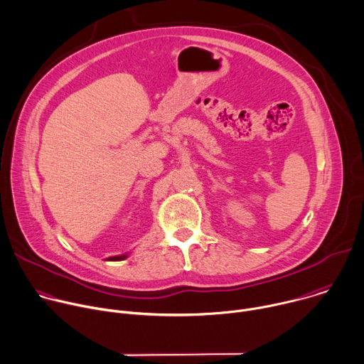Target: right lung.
I'll return each mask as SVG.
<instances>
[{
	"mask_svg": "<svg viewBox=\"0 0 364 364\" xmlns=\"http://www.w3.org/2000/svg\"><path fill=\"white\" fill-rule=\"evenodd\" d=\"M129 254H130V252H126V254H122V255L109 257V258H106V259H107V261H123V259H126V258L129 257Z\"/></svg>",
	"mask_w": 364,
	"mask_h": 364,
	"instance_id": "right-lung-1",
	"label": "right lung"
}]
</instances>
